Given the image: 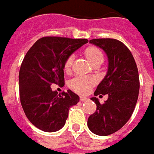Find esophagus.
I'll list each match as a JSON object with an SVG mask.
<instances>
[{
	"label": "esophagus",
	"instance_id": "1",
	"mask_svg": "<svg viewBox=\"0 0 154 154\" xmlns=\"http://www.w3.org/2000/svg\"><path fill=\"white\" fill-rule=\"evenodd\" d=\"M88 99V97H80V101H82V102H85Z\"/></svg>",
	"mask_w": 154,
	"mask_h": 154
}]
</instances>
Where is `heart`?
Instances as JSON below:
<instances>
[{
	"mask_svg": "<svg viewBox=\"0 0 154 154\" xmlns=\"http://www.w3.org/2000/svg\"><path fill=\"white\" fill-rule=\"evenodd\" d=\"M84 54L87 59L89 61L91 65L97 61L104 60L103 53L101 52L99 48H96V47L87 48L84 51ZM72 62H73V57L72 56L68 57L67 59L66 60L65 66H64L66 72H70L72 66ZM96 82H97L96 79L91 76H77L73 78L72 80H71L69 86L74 92L78 94H86L91 88V87L96 84Z\"/></svg>",
	"mask_w": 154,
	"mask_h": 154,
	"instance_id": "obj_1",
	"label": "heart"
}]
</instances>
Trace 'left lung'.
<instances>
[{"label":"left lung","instance_id":"left-lung-1","mask_svg":"<svg viewBox=\"0 0 154 154\" xmlns=\"http://www.w3.org/2000/svg\"><path fill=\"white\" fill-rule=\"evenodd\" d=\"M90 43L101 48L108 57V71L94 95H108L100 104L91 97L97 111L88 119V127L98 136H108L127 123L131 117L139 93V75L137 64L125 45L115 39H93Z\"/></svg>","mask_w":154,"mask_h":154}]
</instances>
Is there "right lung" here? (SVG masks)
Masks as SVG:
<instances>
[{
    "label": "right lung",
    "mask_w": 154,
    "mask_h": 154,
    "mask_svg": "<svg viewBox=\"0 0 154 154\" xmlns=\"http://www.w3.org/2000/svg\"><path fill=\"white\" fill-rule=\"evenodd\" d=\"M87 39L48 36L39 39L26 53L19 70V96L23 110L32 125L55 132L66 124L70 107L80 97L68 89L61 95L51 84L65 85L66 60Z\"/></svg>",
    "instance_id": "add662e5"
}]
</instances>
